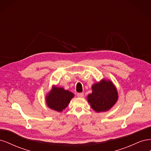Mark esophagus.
Here are the masks:
<instances>
[{
  "label": "esophagus",
  "mask_w": 151,
  "mask_h": 151,
  "mask_svg": "<svg viewBox=\"0 0 151 151\" xmlns=\"http://www.w3.org/2000/svg\"><path fill=\"white\" fill-rule=\"evenodd\" d=\"M77 97H79V98H83L84 96V93H77Z\"/></svg>",
  "instance_id": "1"
}]
</instances>
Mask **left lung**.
Segmentation results:
<instances>
[{"mask_svg":"<svg viewBox=\"0 0 151 151\" xmlns=\"http://www.w3.org/2000/svg\"><path fill=\"white\" fill-rule=\"evenodd\" d=\"M93 93L88 100L92 108L97 112L109 110L118 99V93L111 81L103 80L92 86Z\"/></svg>","mask_w":151,"mask_h":151,"instance_id":"left-lung-1","label":"left lung"}]
</instances>
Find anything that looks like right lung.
<instances>
[{
	"mask_svg": "<svg viewBox=\"0 0 151 151\" xmlns=\"http://www.w3.org/2000/svg\"><path fill=\"white\" fill-rule=\"evenodd\" d=\"M74 96L68 90L55 87L47 96V103L50 108L60 112L68 106Z\"/></svg>",
	"mask_w": 151,
	"mask_h": 151,
	"instance_id": "1",
	"label": "right lung"
}]
</instances>
